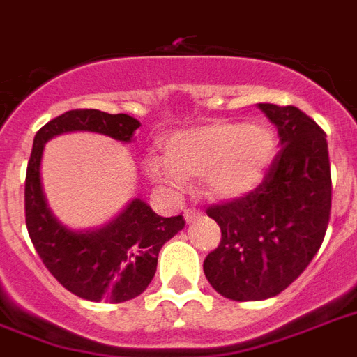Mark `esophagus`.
I'll list each match as a JSON object with an SVG mask.
<instances>
[{
  "mask_svg": "<svg viewBox=\"0 0 357 357\" xmlns=\"http://www.w3.org/2000/svg\"><path fill=\"white\" fill-rule=\"evenodd\" d=\"M197 218H201V210L195 208V206H192V208H188L186 212H184V220H186L188 223H192L193 220H197Z\"/></svg>",
  "mask_w": 357,
  "mask_h": 357,
  "instance_id": "1",
  "label": "esophagus"
}]
</instances>
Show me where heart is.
<instances>
[{
    "mask_svg": "<svg viewBox=\"0 0 357 357\" xmlns=\"http://www.w3.org/2000/svg\"><path fill=\"white\" fill-rule=\"evenodd\" d=\"M275 137L266 124L212 121L178 130L165 139L167 158L147 160L149 175L181 192L203 176L212 197L234 199L251 192L272 162Z\"/></svg>",
    "mask_w": 357,
    "mask_h": 357,
    "instance_id": "obj_1",
    "label": "heart"
}]
</instances>
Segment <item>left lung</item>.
Masks as SVG:
<instances>
[{
    "mask_svg": "<svg viewBox=\"0 0 357 357\" xmlns=\"http://www.w3.org/2000/svg\"><path fill=\"white\" fill-rule=\"evenodd\" d=\"M278 126L281 149L255 190L206 208L222 240L204 259L222 296L255 302L278 296L309 266L331 214L326 132L294 106L259 104Z\"/></svg>",
    "mask_w": 357,
    "mask_h": 357,
    "instance_id": "obj_1",
    "label": "left lung"
}]
</instances>
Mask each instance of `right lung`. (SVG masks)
Wrapping results in <instances>:
<instances>
[{
  "label": "right lung",
  "mask_w": 357,
  "mask_h": 357,
  "mask_svg": "<svg viewBox=\"0 0 357 357\" xmlns=\"http://www.w3.org/2000/svg\"><path fill=\"white\" fill-rule=\"evenodd\" d=\"M141 124L126 113L70 109L38 130L26 173V225L43 264L66 291L89 302L121 303L139 296L153 281L162 245L186 222L182 214L162 218L135 199L123 214L98 231L74 233L63 227L46 206L40 188L44 143L63 132L87 130L130 141Z\"/></svg>",
  "instance_id": "1"
}]
</instances>
